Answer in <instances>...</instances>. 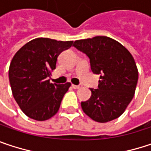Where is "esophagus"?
<instances>
[{
  "instance_id": "34e87169",
  "label": "esophagus",
  "mask_w": 151,
  "mask_h": 151,
  "mask_svg": "<svg viewBox=\"0 0 151 151\" xmlns=\"http://www.w3.org/2000/svg\"><path fill=\"white\" fill-rule=\"evenodd\" d=\"M72 86H73V89H79V88H81V87H82L80 85H77V86H76V85H73Z\"/></svg>"
}]
</instances>
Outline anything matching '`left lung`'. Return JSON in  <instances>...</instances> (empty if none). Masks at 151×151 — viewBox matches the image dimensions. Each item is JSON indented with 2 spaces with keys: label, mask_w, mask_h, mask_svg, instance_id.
Instances as JSON below:
<instances>
[{
  "label": "left lung",
  "mask_w": 151,
  "mask_h": 151,
  "mask_svg": "<svg viewBox=\"0 0 151 151\" xmlns=\"http://www.w3.org/2000/svg\"><path fill=\"white\" fill-rule=\"evenodd\" d=\"M90 60L91 72L99 74L98 89L81 102L84 112L91 119L106 123L120 116L132 100L138 72L130 52L119 42L106 36L79 40L73 45Z\"/></svg>",
  "instance_id": "left-lung-1"
}]
</instances>
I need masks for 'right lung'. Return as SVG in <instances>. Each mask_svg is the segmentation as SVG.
<instances>
[{
	"label": "right lung",
	"mask_w": 151,
	"mask_h": 151,
	"mask_svg": "<svg viewBox=\"0 0 151 151\" xmlns=\"http://www.w3.org/2000/svg\"><path fill=\"white\" fill-rule=\"evenodd\" d=\"M73 41L37 38L15 53L8 71L13 96L22 111L32 119L44 121L54 116L71 84L50 83V74L63 51Z\"/></svg>",
	"instance_id": "add662e5"
}]
</instances>
